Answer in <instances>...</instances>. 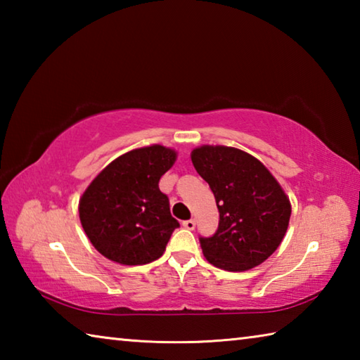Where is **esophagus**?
<instances>
[{
	"mask_svg": "<svg viewBox=\"0 0 360 360\" xmlns=\"http://www.w3.org/2000/svg\"><path fill=\"white\" fill-rule=\"evenodd\" d=\"M182 227L187 229V230H193L195 229V221H193V219H188V221L182 222Z\"/></svg>",
	"mask_w": 360,
	"mask_h": 360,
	"instance_id": "34e87169",
	"label": "esophagus"
}]
</instances>
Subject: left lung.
<instances>
[{
    "mask_svg": "<svg viewBox=\"0 0 360 360\" xmlns=\"http://www.w3.org/2000/svg\"><path fill=\"white\" fill-rule=\"evenodd\" d=\"M197 173L208 182L219 210V227L200 236L206 260L227 271H246L281 245L290 219L288 195L264 163L227 146L192 150Z\"/></svg>",
    "mask_w": 360,
    "mask_h": 360,
    "instance_id": "obj_1",
    "label": "left lung"
}]
</instances>
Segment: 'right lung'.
<instances>
[{
  "label": "right lung",
  "mask_w": 360,
  "mask_h": 360,
  "mask_svg": "<svg viewBox=\"0 0 360 360\" xmlns=\"http://www.w3.org/2000/svg\"><path fill=\"white\" fill-rule=\"evenodd\" d=\"M176 152L160 144L127 152L85 188L79 219L96 251L122 265H144L165 252L179 222L158 181Z\"/></svg>",
  "instance_id": "1"
}]
</instances>
